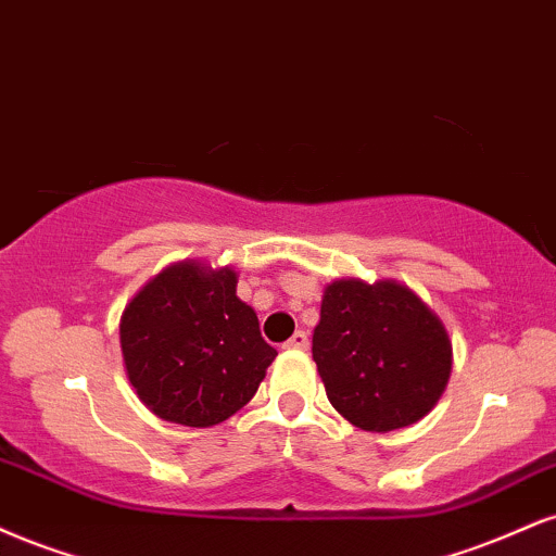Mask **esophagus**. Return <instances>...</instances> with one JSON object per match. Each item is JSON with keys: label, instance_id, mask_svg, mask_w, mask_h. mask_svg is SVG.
<instances>
[{"label": "esophagus", "instance_id": "esophagus-1", "mask_svg": "<svg viewBox=\"0 0 556 556\" xmlns=\"http://www.w3.org/2000/svg\"><path fill=\"white\" fill-rule=\"evenodd\" d=\"M285 350H307V333L305 331L292 333V337L285 342Z\"/></svg>", "mask_w": 556, "mask_h": 556}]
</instances>
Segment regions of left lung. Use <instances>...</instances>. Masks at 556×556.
<instances>
[{
  "instance_id": "1",
  "label": "left lung",
  "mask_w": 556,
  "mask_h": 556,
  "mask_svg": "<svg viewBox=\"0 0 556 556\" xmlns=\"http://www.w3.org/2000/svg\"><path fill=\"white\" fill-rule=\"evenodd\" d=\"M313 359L346 422L391 432L419 422L443 396L453 344L438 313L406 285L350 277L326 285Z\"/></svg>"
}]
</instances>
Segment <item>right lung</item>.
I'll list each match as a JSON object with an SVG mask.
<instances>
[{
	"instance_id": "obj_1",
	"label": "right lung",
	"mask_w": 556,
	"mask_h": 556,
	"mask_svg": "<svg viewBox=\"0 0 556 556\" xmlns=\"http://www.w3.org/2000/svg\"><path fill=\"white\" fill-rule=\"evenodd\" d=\"M232 266L176 261L124 307L118 339L126 378L165 422L212 427L253 399L277 350L236 295Z\"/></svg>"
}]
</instances>
